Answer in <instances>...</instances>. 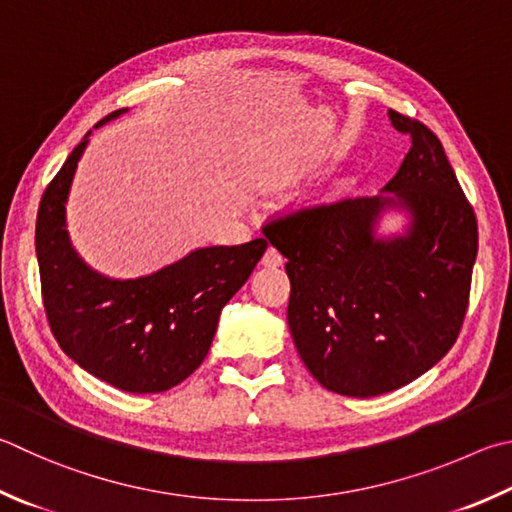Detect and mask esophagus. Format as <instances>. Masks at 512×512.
I'll use <instances>...</instances> for the list:
<instances>
[{
	"instance_id": "esophagus-1",
	"label": "esophagus",
	"mask_w": 512,
	"mask_h": 512,
	"mask_svg": "<svg viewBox=\"0 0 512 512\" xmlns=\"http://www.w3.org/2000/svg\"><path fill=\"white\" fill-rule=\"evenodd\" d=\"M262 264L268 266V268H277V266L284 264V257L280 255V250L273 248V246H268L264 257H262Z\"/></svg>"
}]
</instances>
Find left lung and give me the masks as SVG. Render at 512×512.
Returning a JSON list of instances; mask_svg holds the SVG:
<instances>
[{"instance_id": "1", "label": "left lung", "mask_w": 512, "mask_h": 512, "mask_svg": "<svg viewBox=\"0 0 512 512\" xmlns=\"http://www.w3.org/2000/svg\"><path fill=\"white\" fill-rule=\"evenodd\" d=\"M410 152L378 197L297 210L264 228L288 259V329L322 387L369 398L432 369L466 318L477 217L443 145L423 123L389 109ZM411 215L403 236L378 238L377 219Z\"/></svg>"}]
</instances>
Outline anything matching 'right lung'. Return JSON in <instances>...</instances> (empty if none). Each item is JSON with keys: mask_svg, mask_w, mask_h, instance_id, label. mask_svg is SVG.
<instances>
[{"mask_svg": "<svg viewBox=\"0 0 512 512\" xmlns=\"http://www.w3.org/2000/svg\"><path fill=\"white\" fill-rule=\"evenodd\" d=\"M111 111L100 125L125 114ZM89 134L44 190L35 226L44 311L67 356L105 383L159 394L197 369L215 338L219 313L266 253V239L197 248L136 280H111L71 246L67 199Z\"/></svg>", "mask_w": 512, "mask_h": 512, "instance_id": "add662e5", "label": "right lung"}]
</instances>
